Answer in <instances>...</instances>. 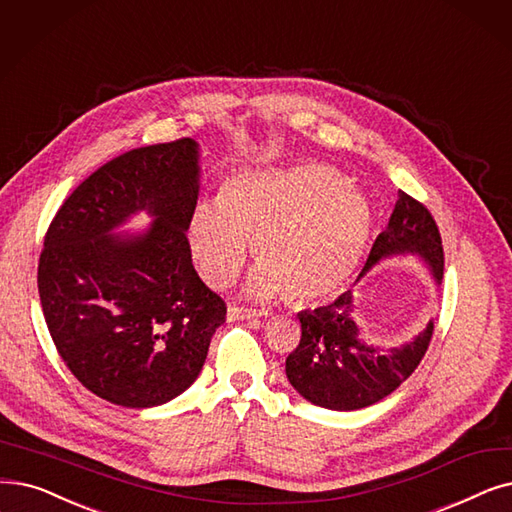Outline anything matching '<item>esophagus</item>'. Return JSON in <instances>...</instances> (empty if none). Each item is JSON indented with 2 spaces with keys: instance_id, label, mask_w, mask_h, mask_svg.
Wrapping results in <instances>:
<instances>
[{
  "instance_id": "34e87169",
  "label": "esophagus",
  "mask_w": 512,
  "mask_h": 512,
  "mask_svg": "<svg viewBox=\"0 0 512 512\" xmlns=\"http://www.w3.org/2000/svg\"><path fill=\"white\" fill-rule=\"evenodd\" d=\"M261 318L259 311L255 309H244V307H228V320H257Z\"/></svg>"
}]
</instances>
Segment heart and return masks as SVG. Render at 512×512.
Masks as SVG:
<instances>
[{
	"instance_id": "1",
	"label": "heart",
	"mask_w": 512,
	"mask_h": 512,
	"mask_svg": "<svg viewBox=\"0 0 512 512\" xmlns=\"http://www.w3.org/2000/svg\"><path fill=\"white\" fill-rule=\"evenodd\" d=\"M372 213L366 198L330 167L299 163L247 169L219 186L217 203H198L188 247L198 274L221 288L247 259L259 261L247 293L295 303L322 301L351 280L368 247Z\"/></svg>"
}]
</instances>
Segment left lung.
<instances>
[{"mask_svg":"<svg viewBox=\"0 0 512 512\" xmlns=\"http://www.w3.org/2000/svg\"><path fill=\"white\" fill-rule=\"evenodd\" d=\"M393 255H418L441 284L443 249L435 219L425 205L402 190L397 192L387 228L372 244L360 278ZM351 314V291L330 305L299 311L301 341L286 358L288 383L307 402L328 410L349 412L381 402L416 370L433 337L431 320L410 343L383 349L362 337Z\"/></svg>","mask_w":512,"mask_h":512,"instance_id":"1","label":"left lung"}]
</instances>
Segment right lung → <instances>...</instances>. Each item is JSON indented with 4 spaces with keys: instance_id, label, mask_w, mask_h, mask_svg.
I'll return each instance as SVG.
<instances>
[{
    "instance_id": "right-lung-1",
    "label": "right lung",
    "mask_w": 512,
    "mask_h": 512,
    "mask_svg": "<svg viewBox=\"0 0 512 512\" xmlns=\"http://www.w3.org/2000/svg\"><path fill=\"white\" fill-rule=\"evenodd\" d=\"M198 177L190 138L129 150L73 190L43 240L37 286L52 341L110 404L152 408L184 393L226 322L188 247ZM140 210L153 217L146 233L114 232Z\"/></svg>"
}]
</instances>
